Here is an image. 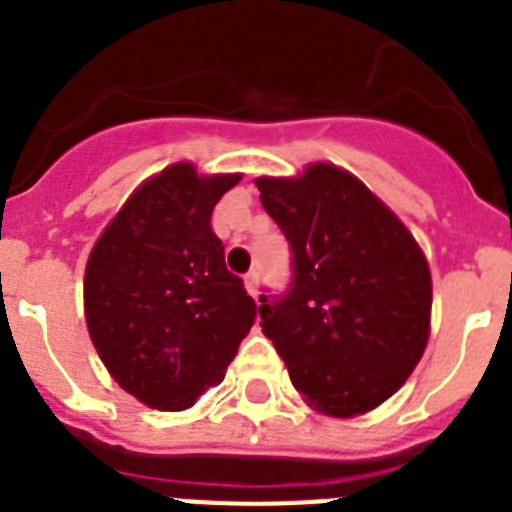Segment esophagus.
Returning <instances> with one entry per match:
<instances>
[{
	"label": "esophagus",
	"mask_w": 512,
	"mask_h": 512,
	"mask_svg": "<svg viewBox=\"0 0 512 512\" xmlns=\"http://www.w3.org/2000/svg\"><path fill=\"white\" fill-rule=\"evenodd\" d=\"M243 282H246L248 295H251L253 300H259V274H256V271H248L246 279H243Z\"/></svg>",
	"instance_id": "esophagus-1"
}]
</instances>
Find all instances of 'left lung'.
<instances>
[{
  "mask_svg": "<svg viewBox=\"0 0 512 512\" xmlns=\"http://www.w3.org/2000/svg\"><path fill=\"white\" fill-rule=\"evenodd\" d=\"M256 187L292 248L287 292L259 297L264 336L307 405L333 418L369 413L425 351L428 261L400 217L338 166Z\"/></svg>",
  "mask_w": 512,
  "mask_h": 512,
  "instance_id": "1",
  "label": "left lung"
}]
</instances>
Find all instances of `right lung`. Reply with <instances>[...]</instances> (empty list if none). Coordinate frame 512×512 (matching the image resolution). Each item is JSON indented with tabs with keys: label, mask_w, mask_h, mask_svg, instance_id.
Wrapping results in <instances>:
<instances>
[{
	"label": "right lung",
	"mask_w": 512,
	"mask_h": 512,
	"mask_svg": "<svg viewBox=\"0 0 512 512\" xmlns=\"http://www.w3.org/2000/svg\"><path fill=\"white\" fill-rule=\"evenodd\" d=\"M238 182L241 174L169 166L135 189L89 253V336L115 382L148 408H192L223 382L256 320L210 225Z\"/></svg>",
	"instance_id": "right-lung-1"
}]
</instances>
